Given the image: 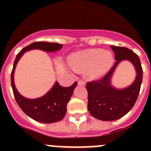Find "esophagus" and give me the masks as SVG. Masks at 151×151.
<instances>
[{
	"instance_id": "obj_1",
	"label": "esophagus",
	"mask_w": 151,
	"mask_h": 151,
	"mask_svg": "<svg viewBox=\"0 0 151 151\" xmlns=\"http://www.w3.org/2000/svg\"><path fill=\"white\" fill-rule=\"evenodd\" d=\"M78 85H82V86H85V82H83V81H78Z\"/></svg>"
}]
</instances>
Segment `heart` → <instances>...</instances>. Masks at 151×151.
<instances>
[{
  "label": "heart",
  "instance_id": "b5f03b06",
  "mask_svg": "<svg viewBox=\"0 0 151 151\" xmlns=\"http://www.w3.org/2000/svg\"><path fill=\"white\" fill-rule=\"evenodd\" d=\"M68 62L74 70H89L92 78H100L110 70L114 63V57L108 50L101 48L88 49L71 54Z\"/></svg>",
  "mask_w": 151,
  "mask_h": 151
}]
</instances>
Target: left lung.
I'll use <instances>...</instances> for the list:
<instances>
[{
	"instance_id": "obj_1",
	"label": "left lung",
	"mask_w": 151,
	"mask_h": 151,
	"mask_svg": "<svg viewBox=\"0 0 151 151\" xmlns=\"http://www.w3.org/2000/svg\"><path fill=\"white\" fill-rule=\"evenodd\" d=\"M116 60L107 74L101 79L88 82V110L94 118L103 121H114L127 114L135 104L141 88L143 70L139 57L130 49L111 45ZM129 61L136 70L132 83L123 89H117L111 84V78L118 64Z\"/></svg>"
}]
</instances>
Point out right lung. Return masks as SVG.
<instances>
[{"label": "right lung", "mask_w": 151, "mask_h": 151, "mask_svg": "<svg viewBox=\"0 0 151 151\" xmlns=\"http://www.w3.org/2000/svg\"><path fill=\"white\" fill-rule=\"evenodd\" d=\"M63 48V45L50 42H34L24 47L17 55L11 73V85L17 103L28 116L42 123H53L61 120L66 113V105L77 85L75 82L70 87L63 88L55 82L53 87L42 97L29 99L19 94L14 82V73L19 60L26 52L41 50L45 52H56Z\"/></svg>", "instance_id": "add662e5"}]
</instances>
